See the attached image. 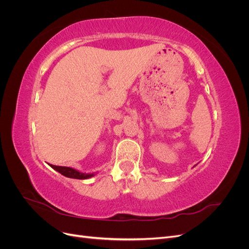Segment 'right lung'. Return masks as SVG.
Masks as SVG:
<instances>
[{"instance_id":"right-lung-1","label":"right lung","mask_w":249,"mask_h":249,"mask_svg":"<svg viewBox=\"0 0 249 249\" xmlns=\"http://www.w3.org/2000/svg\"><path fill=\"white\" fill-rule=\"evenodd\" d=\"M50 166L58 171L59 173H61L62 176L66 178H78V179H86L94 177V173H86V172H81L77 169L71 168V167H66V166H56V165H52L50 164Z\"/></svg>"}]
</instances>
